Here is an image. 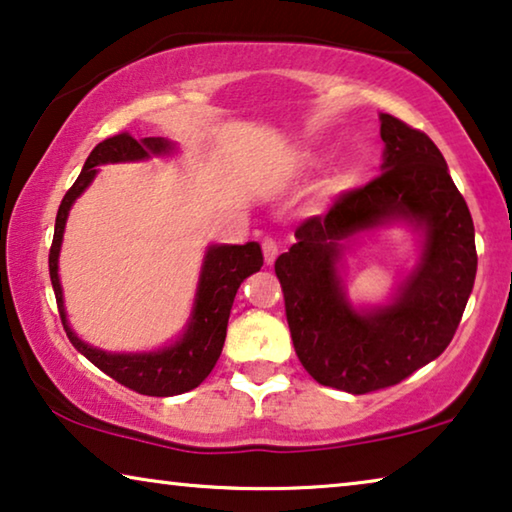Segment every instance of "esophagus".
<instances>
[{"mask_svg": "<svg viewBox=\"0 0 512 512\" xmlns=\"http://www.w3.org/2000/svg\"><path fill=\"white\" fill-rule=\"evenodd\" d=\"M278 241L276 239H271V236H266V239L262 241V253H264V262L266 264H273L276 262V257H278Z\"/></svg>", "mask_w": 512, "mask_h": 512, "instance_id": "1", "label": "esophagus"}]
</instances>
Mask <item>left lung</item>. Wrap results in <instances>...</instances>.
Wrapping results in <instances>:
<instances>
[{"mask_svg": "<svg viewBox=\"0 0 512 512\" xmlns=\"http://www.w3.org/2000/svg\"><path fill=\"white\" fill-rule=\"evenodd\" d=\"M379 121L384 172L303 220L276 259L296 356L319 384L354 395L400 384L451 345L478 266L474 220L437 144L393 114ZM398 217L424 227L422 264L391 306L358 313L334 269L341 241Z\"/></svg>", "mask_w": 512, "mask_h": 512, "instance_id": "8db88e82", "label": "left lung"}]
</instances>
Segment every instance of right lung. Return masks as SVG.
Wrapping results in <instances>:
<instances>
[{"instance_id": "1", "label": "right lung", "mask_w": 512, "mask_h": 512, "mask_svg": "<svg viewBox=\"0 0 512 512\" xmlns=\"http://www.w3.org/2000/svg\"><path fill=\"white\" fill-rule=\"evenodd\" d=\"M172 144L163 137H144L135 140L131 133L112 135L91 151L80 177L68 188L64 200L59 204L55 220V236L50 246V280L55 289V299L59 308L61 324L68 340L80 354H85L98 370L110 375L121 386L131 388L135 393L154 395V398H170L181 395L190 388L200 386L209 377L213 365L220 358L227 335V319L236 296V289L248 276L259 271L264 264L262 248L259 243L250 241L246 246H211L204 257L200 285H197L193 317L183 338L177 345L160 349L149 354H110L103 349L85 345L78 335L68 329L64 296H61L57 259L61 248V236H64L66 218L73 202L85 193V188L96 177V165L103 163H126V160H144L149 156L167 154Z\"/></svg>"}]
</instances>
